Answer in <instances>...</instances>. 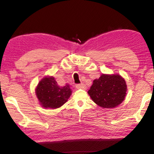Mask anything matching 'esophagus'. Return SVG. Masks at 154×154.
I'll use <instances>...</instances> for the list:
<instances>
[{"label":"esophagus","mask_w":154,"mask_h":154,"mask_svg":"<svg viewBox=\"0 0 154 154\" xmlns=\"http://www.w3.org/2000/svg\"><path fill=\"white\" fill-rule=\"evenodd\" d=\"M75 87L77 89H85V88H86V85L85 84H77L75 85Z\"/></svg>","instance_id":"34e87169"}]
</instances>
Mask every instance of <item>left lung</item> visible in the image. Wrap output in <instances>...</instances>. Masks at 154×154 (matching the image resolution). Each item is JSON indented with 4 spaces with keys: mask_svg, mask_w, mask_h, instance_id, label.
Wrapping results in <instances>:
<instances>
[{
    "mask_svg": "<svg viewBox=\"0 0 154 154\" xmlns=\"http://www.w3.org/2000/svg\"><path fill=\"white\" fill-rule=\"evenodd\" d=\"M126 91V82L120 75L102 74L99 79L94 80L88 93L98 106L111 109L124 101Z\"/></svg>",
    "mask_w": 154,
    "mask_h": 154,
    "instance_id": "8db88e82",
    "label": "left lung"
}]
</instances>
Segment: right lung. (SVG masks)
<instances>
[{"label":"right lung","mask_w":154,"mask_h":154,"mask_svg":"<svg viewBox=\"0 0 154 154\" xmlns=\"http://www.w3.org/2000/svg\"><path fill=\"white\" fill-rule=\"evenodd\" d=\"M35 92L43 107L56 109L67 102L72 90L69 84L60 86L54 77H45L38 83Z\"/></svg>","instance_id":"right-lung-1"}]
</instances>
